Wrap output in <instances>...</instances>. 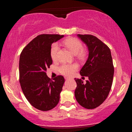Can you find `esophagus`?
<instances>
[{
	"label": "esophagus",
	"instance_id": "1",
	"mask_svg": "<svg viewBox=\"0 0 132 132\" xmlns=\"http://www.w3.org/2000/svg\"><path fill=\"white\" fill-rule=\"evenodd\" d=\"M65 79H66V80H68V79H69V78H66H66H65Z\"/></svg>",
	"mask_w": 132,
	"mask_h": 132
}]
</instances>
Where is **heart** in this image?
I'll return each mask as SVG.
<instances>
[{
    "instance_id": "1",
    "label": "heart",
    "mask_w": 132,
    "mask_h": 132,
    "mask_svg": "<svg viewBox=\"0 0 132 132\" xmlns=\"http://www.w3.org/2000/svg\"><path fill=\"white\" fill-rule=\"evenodd\" d=\"M63 44L73 55H77L80 59L85 56V52L82 51V45L79 39L74 38L66 39ZM59 45L57 43L53 44L51 48V56L53 61H56L57 58V53L59 51ZM79 66L76 63L63 64L59 68V71L61 74L66 76H71L76 70H77Z\"/></svg>"
}]
</instances>
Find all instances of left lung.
Returning <instances> with one entry per match:
<instances>
[{
	"label": "left lung",
	"mask_w": 132,
	"mask_h": 132,
	"mask_svg": "<svg viewBox=\"0 0 132 132\" xmlns=\"http://www.w3.org/2000/svg\"><path fill=\"white\" fill-rule=\"evenodd\" d=\"M87 46L88 56L80 73L88 77L86 83L75 79V95L80 105L87 109L100 106L106 100L112 84L114 68L111 51L101 40L92 35L77 34Z\"/></svg>",
	"instance_id": "8db88e82"
}]
</instances>
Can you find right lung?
Here are the masks:
<instances>
[{"instance_id":"obj_1","label":"right lung","mask_w":132,"mask_h":132,"mask_svg":"<svg viewBox=\"0 0 132 132\" xmlns=\"http://www.w3.org/2000/svg\"><path fill=\"white\" fill-rule=\"evenodd\" d=\"M64 35L42 34L32 40L23 49L20 56V82L22 91L31 105L46 111L57 105L64 79L57 76L53 80L46 71L52 64L51 45Z\"/></svg>"}]
</instances>
